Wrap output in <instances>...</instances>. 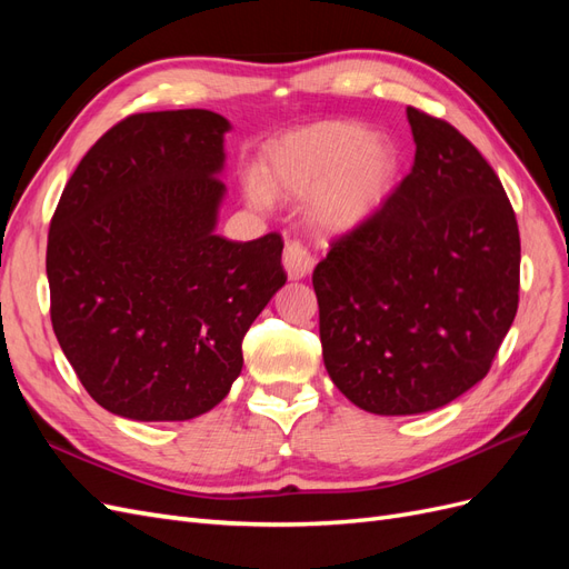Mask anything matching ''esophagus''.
<instances>
[{"label": "esophagus", "instance_id": "esophagus-1", "mask_svg": "<svg viewBox=\"0 0 569 569\" xmlns=\"http://www.w3.org/2000/svg\"><path fill=\"white\" fill-rule=\"evenodd\" d=\"M282 263H284L289 280H301V278H306V274H311V270L316 266V258L301 242L291 239V242H287V247H284Z\"/></svg>", "mask_w": 569, "mask_h": 569}]
</instances>
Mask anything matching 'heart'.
<instances>
[{"label": "heart", "mask_w": 569, "mask_h": 569, "mask_svg": "<svg viewBox=\"0 0 569 569\" xmlns=\"http://www.w3.org/2000/svg\"><path fill=\"white\" fill-rule=\"evenodd\" d=\"M399 173V153L356 123H320L306 128L272 153L270 184L280 192L316 201V218L327 230H351L380 209ZM253 203L266 206L263 184L249 182Z\"/></svg>", "instance_id": "1"}]
</instances>
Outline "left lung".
<instances>
[{
	"instance_id": "8db88e82",
	"label": "left lung",
	"mask_w": 569,
	"mask_h": 569,
	"mask_svg": "<svg viewBox=\"0 0 569 569\" xmlns=\"http://www.w3.org/2000/svg\"><path fill=\"white\" fill-rule=\"evenodd\" d=\"M406 113L410 173L313 270L325 368L377 416L435 410L485 380L520 301L501 180L451 123Z\"/></svg>"
}]
</instances>
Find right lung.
Instances as JSON below:
<instances>
[{
  "label": "right lung",
  "instance_id": "1",
  "mask_svg": "<svg viewBox=\"0 0 569 569\" xmlns=\"http://www.w3.org/2000/svg\"><path fill=\"white\" fill-rule=\"evenodd\" d=\"M228 130L206 109L128 116L84 153L51 218V327L82 387L120 418L218 406L251 322L287 282L278 232H213Z\"/></svg>",
  "mask_w": 569,
  "mask_h": 569
}]
</instances>
